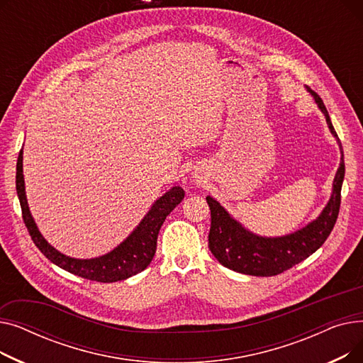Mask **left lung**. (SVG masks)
Returning a JSON list of instances; mask_svg holds the SVG:
<instances>
[{
    "instance_id": "left-lung-1",
    "label": "left lung",
    "mask_w": 363,
    "mask_h": 363,
    "mask_svg": "<svg viewBox=\"0 0 363 363\" xmlns=\"http://www.w3.org/2000/svg\"><path fill=\"white\" fill-rule=\"evenodd\" d=\"M319 110L325 116L330 132L335 137L340 150L341 162L333 182V193L316 219L300 230L281 237H262L238 222L226 212L212 196H207V204L211 207L212 225L208 233V249L225 268L253 277H274L293 268L294 264L308 259L325 242L335 225L340 201L341 185L345 181V155L341 143L331 123L327 107L316 92L306 86Z\"/></svg>"
}]
</instances>
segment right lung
I'll return each mask as SVG.
<instances>
[{"label": "right lung", "instance_id": "right-lung-1", "mask_svg": "<svg viewBox=\"0 0 363 363\" xmlns=\"http://www.w3.org/2000/svg\"><path fill=\"white\" fill-rule=\"evenodd\" d=\"M16 189L21 201L22 215L29 235L41 253L59 268L85 279L99 282H116L143 272L156 253L157 235L166 216L182 201L184 189L172 186L157 199L141 222L118 247L103 256L92 259H76L60 253L43 237L29 211L23 177V151H21L16 167Z\"/></svg>", "mask_w": 363, "mask_h": 363}]
</instances>
